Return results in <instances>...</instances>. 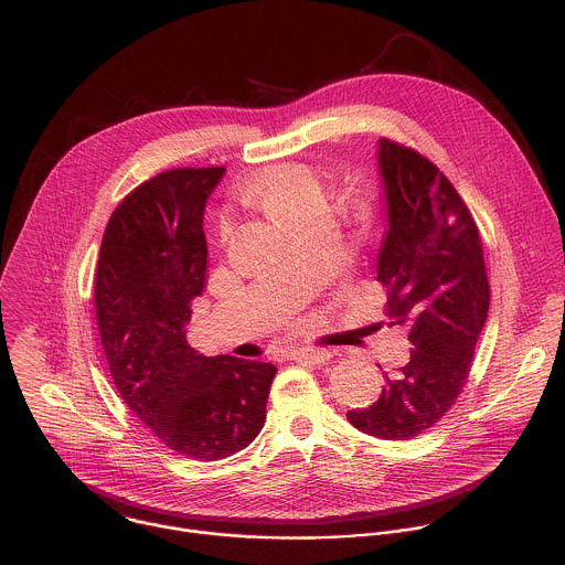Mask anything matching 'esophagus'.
Returning a JSON list of instances; mask_svg holds the SVG:
<instances>
[{
	"label": "esophagus",
	"instance_id": "1",
	"mask_svg": "<svg viewBox=\"0 0 565 565\" xmlns=\"http://www.w3.org/2000/svg\"><path fill=\"white\" fill-rule=\"evenodd\" d=\"M287 356L291 361L311 363V365H322L326 361H330V352L326 348H296V350H289Z\"/></svg>",
	"mask_w": 565,
	"mask_h": 565
}]
</instances>
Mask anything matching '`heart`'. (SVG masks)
I'll list each match as a JSON object with an SVG mask.
<instances>
[{
	"instance_id": "heart-1",
	"label": "heart",
	"mask_w": 565,
	"mask_h": 565,
	"mask_svg": "<svg viewBox=\"0 0 565 565\" xmlns=\"http://www.w3.org/2000/svg\"><path fill=\"white\" fill-rule=\"evenodd\" d=\"M247 193L287 228L328 215L323 180L307 164H271L252 180ZM228 231L231 222L222 220V237H228Z\"/></svg>"
}]
</instances>
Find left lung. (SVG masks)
Returning <instances> with one entry per match:
<instances>
[{
	"label": "left lung",
	"mask_w": 565,
	"mask_h": 565,
	"mask_svg": "<svg viewBox=\"0 0 565 565\" xmlns=\"http://www.w3.org/2000/svg\"><path fill=\"white\" fill-rule=\"evenodd\" d=\"M390 231L376 280L387 320L404 326L411 361L379 401L348 411L361 433L404 441L435 426L463 392L489 311V280L477 222L452 182L413 148L379 141Z\"/></svg>",
	"instance_id": "obj_1"
}]
</instances>
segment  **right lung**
Wrapping results in <instances>:
<instances>
[{"label": "right lung", "mask_w": 565, "mask_h": 565, "mask_svg": "<svg viewBox=\"0 0 565 565\" xmlns=\"http://www.w3.org/2000/svg\"><path fill=\"white\" fill-rule=\"evenodd\" d=\"M224 167L169 169L113 211L95 271V316L117 392L178 455L217 461L254 441L276 367L186 343L206 282V198Z\"/></svg>", "instance_id": "obj_1"}]
</instances>
